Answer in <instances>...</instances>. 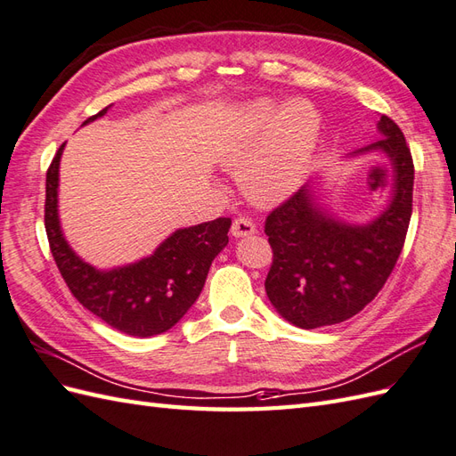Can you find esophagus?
Wrapping results in <instances>:
<instances>
[{
	"instance_id": "34e87169",
	"label": "esophagus",
	"mask_w": 456,
	"mask_h": 456,
	"mask_svg": "<svg viewBox=\"0 0 456 456\" xmlns=\"http://www.w3.org/2000/svg\"><path fill=\"white\" fill-rule=\"evenodd\" d=\"M256 232V225L252 219H247V217H237L235 221H232L231 225V235L235 239H242V237H250Z\"/></svg>"
}]
</instances>
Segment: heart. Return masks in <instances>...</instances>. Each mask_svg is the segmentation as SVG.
<instances>
[{
  "label": "heart",
  "mask_w": 456,
  "mask_h": 456,
  "mask_svg": "<svg viewBox=\"0 0 456 456\" xmlns=\"http://www.w3.org/2000/svg\"><path fill=\"white\" fill-rule=\"evenodd\" d=\"M272 106H258L240 131L225 138L217 159L227 169H240L239 181L244 196L256 206L272 208L295 192L305 177L316 148L318 119L306 102H290L260 142L265 125L272 119ZM255 154L252 155L251 151Z\"/></svg>",
  "instance_id": "heart-1"
}]
</instances>
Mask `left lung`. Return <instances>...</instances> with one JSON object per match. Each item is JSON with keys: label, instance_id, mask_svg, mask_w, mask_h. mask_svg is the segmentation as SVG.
Instances as JSON below:
<instances>
[{"label": "left lung", "instance_id": "8db88e82", "mask_svg": "<svg viewBox=\"0 0 456 456\" xmlns=\"http://www.w3.org/2000/svg\"><path fill=\"white\" fill-rule=\"evenodd\" d=\"M379 140L348 158L379 151L393 181L387 206L368 224H346L325 209L308 183L265 219L273 264L267 298L297 328L316 330L353 318L376 298L399 260L412 216L414 163L404 134L387 115Z\"/></svg>", "mask_w": 456, "mask_h": 456}]
</instances>
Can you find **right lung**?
I'll use <instances>...</instances> for the list:
<instances>
[{"label": "right lung", "instance_id": "obj_1", "mask_svg": "<svg viewBox=\"0 0 456 456\" xmlns=\"http://www.w3.org/2000/svg\"><path fill=\"white\" fill-rule=\"evenodd\" d=\"M102 110L83 123L103 117ZM65 144L60 146L45 173V232L53 260L75 298L113 330L154 337L171 330L200 297L216 256L229 242V217L177 229L146 258L113 270H98L69 247L61 231L57 189L60 161Z\"/></svg>", "mask_w": 456, "mask_h": 456}]
</instances>
